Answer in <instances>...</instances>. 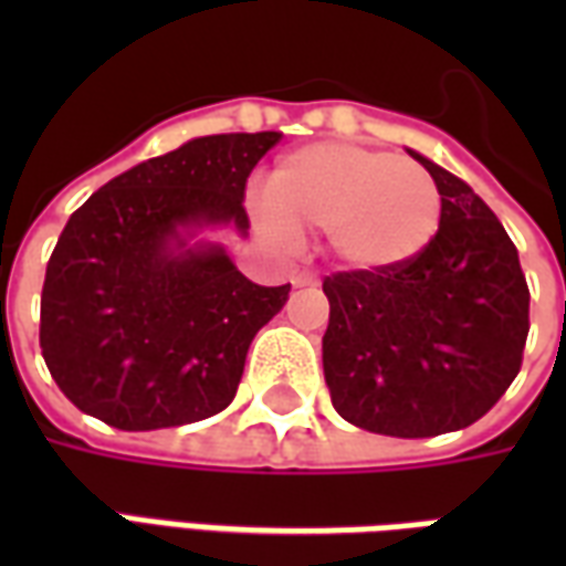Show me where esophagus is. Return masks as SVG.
<instances>
[{"label": "esophagus", "mask_w": 566, "mask_h": 566, "mask_svg": "<svg viewBox=\"0 0 566 566\" xmlns=\"http://www.w3.org/2000/svg\"><path fill=\"white\" fill-rule=\"evenodd\" d=\"M294 284H296V287H306V284H318V275H315V272H296Z\"/></svg>", "instance_id": "1"}]
</instances>
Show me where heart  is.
<instances>
[{
	"mask_svg": "<svg viewBox=\"0 0 566 566\" xmlns=\"http://www.w3.org/2000/svg\"><path fill=\"white\" fill-rule=\"evenodd\" d=\"M254 211L275 239L327 230L333 258L348 270L373 272L400 266L430 245L442 197L421 163L324 142L287 154Z\"/></svg>",
	"mask_w": 566,
	"mask_h": 566,
	"instance_id": "1",
	"label": "heart"
}]
</instances>
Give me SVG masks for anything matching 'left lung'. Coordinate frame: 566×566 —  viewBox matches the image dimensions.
<instances>
[{
	"instance_id": "8db88e82",
	"label": "left lung",
	"mask_w": 566,
	"mask_h": 566,
	"mask_svg": "<svg viewBox=\"0 0 566 566\" xmlns=\"http://www.w3.org/2000/svg\"><path fill=\"white\" fill-rule=\"evenodd\" d=\"M442 197L418 258L324 279L333 409L385 437H439L485 416L522 369L531 291L518 251L473 187L409 150Z\"/></svg>"
}]
</instances>
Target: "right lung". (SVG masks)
<instances>
[{"label": "right lung", "instance_id": "add662e5", "mask_svg": "<svg viewBox=\"0 0 566 566\" xmlns=\"http://www.w3.org/2000/svg\"><path fill=\"white\" fill-rule=\"evenodd\" d=\"M282 133L190 139L133 166L81 206L48 260L44 364L81 412L117 430L190 424L233 403L258 331L291 284L248 282L187 230L233 223L251 169Z\"/></svg>", "mask_w": 566, "mask_h": 566}]
</instances>
